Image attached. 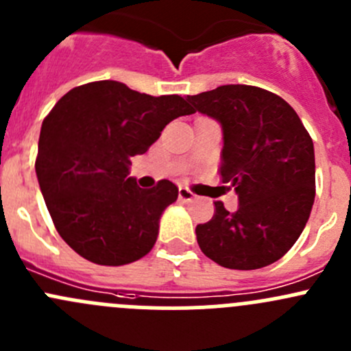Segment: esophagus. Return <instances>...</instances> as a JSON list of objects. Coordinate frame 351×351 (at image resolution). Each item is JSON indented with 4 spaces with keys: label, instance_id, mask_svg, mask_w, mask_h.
Here are the masks:
<instances>
[{
    "label": "esophagus",
    "instance_id": "esophagus-1",
    "mask_svg": "<svg viewBox=\"0 0 351 351\" xmlns=\"http://www.w3.org/2000/svg\"><path fill=\"white\" fill-rule=\"evenodd\" d=\"M178 197H180V200H183V202H189V200H192V198L195 197V195H193V193L190 192L189 189H183V186H182V189L178 190Z\"/></svg>",
    "mask_w": 351,
    "mask_h": 351
}]
</instances>
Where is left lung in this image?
Instances as JSON below:
<instances>
[{
	"mask_svg": "<svg viewBox=\"0 0 351 351\" xmlns=\"http://www.w3.org/2000/svg\"><path fill=\"white\" fill-rule=\"evenodd\" d=\"M222 127L221 175L239 197L236 212L215 202L198 224L205 256L231 270L268 267L299 239L316 195L314 144L295 110L256 86L224 84L186 97Z\"/></svg>",
	"mask_w": 351,
	"mask_h": 351,
	"instance_id": "1",
	"label": "left lung"
}]
</instances>
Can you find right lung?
Masks as SVG:
<instances>
[{"label": "right lung", "mask_w": 351, "mask_h": 351, "mask_svg": "<svg viewBox=\"0 0 351 351\" xmlns=\"http://www.w3.org/2000/svg\"><path fill=\"white\" fill-rule=\"evenodd\" d=\"M195 113L178 95L151 97L119 81L73 88L42 122L35 161L40 192L61 238L97 265L146 256L178 189H141L130 158L144 154L171 120Z\"/></svg>", "instance_id": "right-lung-1"}]
</instances>
